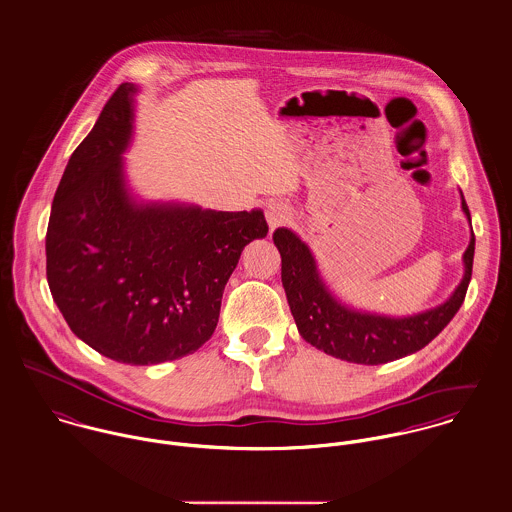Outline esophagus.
Wrapping results in <instances>:
<instances>
[{
    "mask_svg": "<svg viewBox=\"0 0 512 512\" xmlns=\"http://www.w3.org/2000/svg\"><path fill=\"white\" fill-rule=\"evenodd\" d=\"M266 220H268L270 232H274L276 228L286 226L292 220V209L284 203H270L266 207Z\"/></svg>",
    "mask_w": 512,
    "mask_h": 512,
    "instance_id": "esophagus-1",
    "label": "esophagus"
}]
</instances>
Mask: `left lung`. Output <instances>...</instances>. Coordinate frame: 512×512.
<instances>
[{"label":"left lung","mask_w":512,"mask_h":512,"mask_svg":"<svg viewBox=\"0 0 512 512\" xmlns=\"http://www.w3.org/2000/svg\"><path fill=\"white\" fill-rule=\"evenodd\" d=\"M461 209L471 215L461 195ZM282 256V284L299 335L315 349L357 365H384L424 349L459 311L471 282L475 234L463 254V280L438 307L408 317L357 311L341 303L321 280L315 258L305 242L288 228L274 232Z\"/></svg>","instance_id":"obj_1"}]
</instances>
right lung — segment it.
I'll return each mask as SVG.
<instances>
[{"mask_svg": "<svg viewBox=\"0 0 512 512\" xmlns=\"http://www.w3.org/2000/svg\"><path fill=\"white\" fill-rule=\"evenodd\" d=\"M124 82L74 149L47 226V282L78 339L126 365H159L201 349L246 244L268 234L260 209L224 213L138 203L122 153L134 132Z\"/></svg>", "mask_w": 512, "mask_h": 512, "instance_id": "right-lung-1", "label": "right lung"}]
</instances>
